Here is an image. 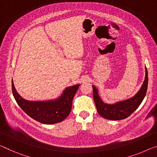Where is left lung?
Wrapping results in <instances>:
<instances>
[{
	"label": "left lung",
	"mask_w": 157,
	"mask_h": 157,
	"mask_svg": "<svg viewBox=\"0 0 157 157\" xmlns=\"http://www.w3.org/2000/svg\"><path fill=\"white\" fill-rule=\"evenodd\" d=\"M148 86V73L145 67V77L141 88L133 97L127 100L119 101L114 104L104 102L100 97L98 90L95 86H93V99L95 101L98 114L105 119L109 120H122L132 114L141 102L146 95Z\"/></svg>",
	"instance_id": "1"
}]
</instances>
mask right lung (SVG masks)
Instances as JSON below:
<instances>
[{"label":"right lung","instance_id":"add662e5","mask_svg":"<svg viewBox=\"0 0 157 157\" xmlns=\"http://www.w3.org/2000/svg\"><path fill=\"white\" fill-rule=\"evenodd\" d=\"M80 84L65 88L58 98L45 101L27 100L21 98L12 80L13 94L17 103L26 114L44 124H55L64 121L71 112L72 101Z\"/></svg>","mask_w":157,"mask_h":157}]
</instances>
